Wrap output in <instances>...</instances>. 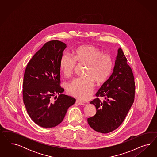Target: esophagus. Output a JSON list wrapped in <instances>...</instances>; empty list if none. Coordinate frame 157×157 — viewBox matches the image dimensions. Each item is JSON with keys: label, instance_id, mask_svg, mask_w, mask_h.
I'll use <instances>...</instances> for the list:
<instances>
[{"label": "esophagus", "instance_id": "obj_1", "mask_svg": "<svg viewBox=\"0 0 157 157\" xmlns=\"http://www.w3.org/2000/svg\"><path fill=\"white\" fill-rule=\"evenodd\" d=\"M76 104L78 105H85V104H84L83 102H81V101H79V100H76Z\"/></svg>", "mask_w": 157, "mask_h": 157}]
</instances>
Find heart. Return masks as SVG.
Listing matches in <instances>:
<instances>
[{
  "mask_svg": "<svg viewBox=\"0 0 157 157\" xmlns=\"http://www.w3.org/2000/svg\"><path fill=\"white\" fill-rule=\"evenodd\" d=\"M73 60L66 55H63L60 60V69L66 77L72 75L75 62L87 65L85 78H77L67 86L68 94L81 100H87L94 88V81L101 83L106 80L110 74L113 67L112 57L92 45H85L76 48L74 51Z\"/></svg>",
  "mask_w": 157,
  "mask_h": 157,
  "instance_id": "1",
  "label": "heart"
}]
</instances>
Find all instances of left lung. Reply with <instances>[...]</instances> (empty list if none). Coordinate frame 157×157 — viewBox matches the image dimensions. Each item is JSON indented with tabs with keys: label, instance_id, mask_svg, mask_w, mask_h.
Returning a JSON list of instances; mask_svg holds the SVG:
<instances>
[{
	"label": "left lung",
	"instance_id": "1",
	"mask_svg": "<svg viewBox=\"0 0 157 157\" xmlns=\"http://www.w3.org/2000/svg\"><path fill=\"white\" fill-rule=\"evenodd\" d=\"M135 91L133 72L120 48L113 72L97 92V98L90 102L95 105L97 110L94 116L87 119L91 128L102 133L117 128L133 104ZM98 96L105 100L101 101Z\"/></svg>",
	"mask_w": 157,
	"mask_h": 157
}]
</instances>
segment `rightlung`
Returning <instances> with one entry per match:
<instances>
[{"label": "right lung", "mask_w": 157, "mask_h": 157, "mask_svg": "<svg viewBox=\"0 0 157 157\" xmlns=\"http://www.w3.org/2000/svg\"><path fill=\"white\" fill-rule=\"evenodd\" d=\"M66 47L58 40L45 43L29 62L25 71L24 104L30 117L43 128H52L62 123L68 108L76 101L62 94L64 89L60 86V60ZM54 96L57 98L55 101Z\"/></svg>", "instance_id": "1"}]
</instances>
